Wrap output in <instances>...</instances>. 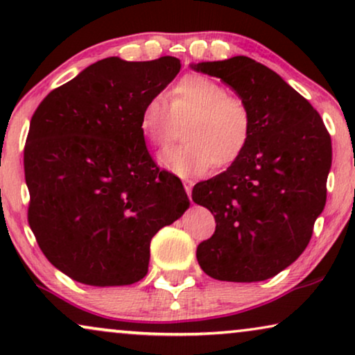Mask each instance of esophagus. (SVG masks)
Wrapping results in <instances>:
<instances>
[{
	"mask_svg": "<svg viewBox=\"0 0 355 355\" xmlns=\"http://www.w3.org/2000/svg\"><path fill=\"white\" fill-rule=\"evenodd\" d=\"M184 189H186L189 198H191V200H192V197H191V192H192V181H191V179H186V181H184Z\"/></svg>",
	"mask_w": 355,
	"mask_h": 355,
	"instance_id": "esophagus-1",
	"label": "esophagus"
}]
</instances>
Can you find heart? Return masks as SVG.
<instances>
[{"mask_svg":"<svg viewBox=\"0 0 355 355\" xmlns=\"http://www.w3.org/2000/svg\"><path fill=\"white\" fill-rule=\"evenodd\" d=\"M184 121L186 142L159 155V163L179 176L231 166L244 155L254 132L245 101L203 74L181 77L169 89L168 103L162 95L150 96L140 110L139 129L150 145L166 148Z\"/></svg>","mask_w":355,"mask_h":355,"instance_id":"heart-1","label":"heart"}]
</instances>
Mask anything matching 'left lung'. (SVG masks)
I'll use <instances>...</instances> for the list:
<instances>
[{"mask_svg":"<svg viewBox=\"0 0 355 355\" xmlns=\"http://www.w3.org/2000/svg\"><path fill=\"white\" fill-rule=\"evenodd\" d=\"M250 108L254 132L225 173L193 186L192 200L216 221L197 247L200 268L232 283L263 281L299 259L327 203L331 137L318 111L281 77L247 56L198 62Z\"/></svg>","mask_w":355,"mask_h":355,"instance_id":"8db88e82","label":"left lung"}]
</instances>
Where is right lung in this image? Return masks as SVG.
I'll return each mask as SVG.
<instances>
[{"instance_id":"obj_1","label":"right lung","mask_w":355,"mask_h":355,"mask_svg":"<svg viewBox=\"0 0 355 355\" xmlns=\"http://www.w3.org/2000/svg\"><path fill=\"white\" fill-rule=\"evenodd\" d=\"M181 61L106 58L48 94L32 116L24 171L28 225L53 266L79 283L125 286L147 275L150 241L189 208L159 169L139 114Z\"/></svg>"}]
</instances>
